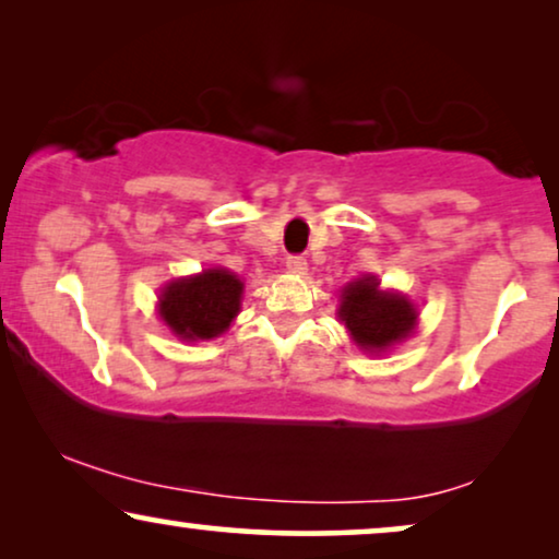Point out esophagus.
Masks as SVG:
<instances>
[{
    "label": "esophagus",
    "mask_w": 559,
    "mask_h": 559,
    "mask_svg": "<svg viewBox=\"0 0 559 559\" xmlns=\"http://www.w3.org/2000/svg\"><path fill=\"white\" fill-rule=\"evenodd\" d=\"M285 266H287V272H293V274H305V272H308V259H305V257H287Z\"/></svg>",
    "instance_id": "obj_1"
}]
</instances>
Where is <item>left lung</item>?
I'll return each mask as SVG.
<instances>
[{
	"label": "left lung",
	"mask_w": 559,
	"mask_h": 559,
	"mask_svg": "<svg viewBox=\"0 0 559 559\" xmlns=\"http://www.w3.org/2000/svg\"><path fill=\"white\" fill-rule=\"evenodd\" d=\"M341 323L358 348L384 354L417 325V308L404 295L386 293L377 277H358L341 289Z\"/></svg>",
	"instance_id": "8db88e82"
}]
</instances>
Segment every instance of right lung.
<instances>
[{
  "label": "right lung",
  "instance_id": "obj_1",
  "mask_svg": "<svg viewBox=\"0 0 559 559\" xmlns=\"http://www.w3.org/2000/svg\"><path fill=\"white\" fill-rule=\"evenodd\" d=\"M243 282L224 266L167 282L159 295V318L182 341H211L241 310Z\"/></svg>",
  "mask_w": 559,
  "mask_h": 559
}]
</instances>
